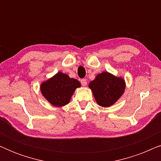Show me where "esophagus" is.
I'll list each match as a JSON object with an SVG mask.
<instances>
[{"instance_id": "1", "label": "esophagus", "mask_w": 161, "mask_h": 161, "mask_svg": "<svg viewBox=\"0 0 161 161\" xmlns=\"http://www.w3.org/2000/svg\"><path fill=\"white\" fill-rule=\"evenodd\" d=\"M80 83H81V84H82V86H86L87 85V81L86 79H81Z\"/></svg>"}]
</instances>
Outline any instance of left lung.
Instances as JSON below:
<instances>
[{"instance_id": "left-lung-1", "label": "left lung", "mask_w": 161, "mask_h": 161, "mask_svg": "<svg viewBox=\"0 0 161 161\" xmlns=\"http://www.w3.org/2000/svg\"><path fill=\"white\" fill-rule=\"evenodd\" d=\"M89 86L99 105L110 107L124 93L125 83L123 78L104 72L97 75L95 79L89 83Z\"/></svg>"}]
</instances>
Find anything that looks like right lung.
<instances>
[{
	"label": "right lung",
	"instance_id": "obj_1",
	"mask_svg": "<svg viewBox=\"0 0 161 161\" xmlns=\"http://www.w3.org/2000/svg\"><path fill=\"white\" fill-rule=\"evenodd\" d=\"M80 86L78 80L70 78L67 74L59 72L53 78L41 84L42 95L48 102L56 107H61L69 103L75 90Z\"/></svg>",
	"mask_w": 161,
	"mask_h": 161
}]
</instances>
